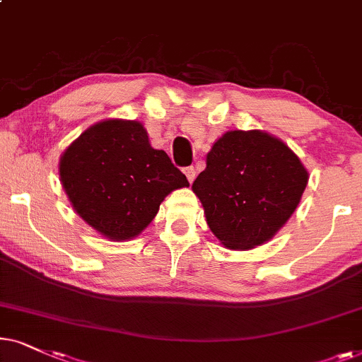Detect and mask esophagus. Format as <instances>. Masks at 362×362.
Masks as SVG:
<instances>
[{"label": "esophagus", "instance_id": "esophagus-1", "mask_svg": "<svg viewBox=\"0 0 362 362\" xmlns=\"http://www.w3.org/2000/svg\"><path fill=\"white\" fill-rule=\"evenodd\" d=\"M184 173H185V175H187V180H189L190 184H192V182L195 180V177H197V172H195V167H194V165H190V167H185V168H184Z\"/></svg>", "mask_w": 362, "mask_h": 362}]
</instances>
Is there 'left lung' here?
Instances as JSON below:
<instances>
[{
    "instance_id": "left-lung-1",
    "label": "left lung",
    "mask_w": 362,
    "mask_h": 362,
    "mask_svg": "<svg viewBox=\"0 0 362 362\" xmlns=\"http://www.w3.org/2000/svg\"><path fill=\"white\" fill-rule=\"evenodd\" d=\"M308 172L288 146L259 131H231L206 156L192 189L225 247L268 242L300 204Z\"/></svg>"
}]
</instances>
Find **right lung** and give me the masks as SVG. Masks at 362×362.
Listing matches in <instances>:
<instances>
[{"instance_id":"right-lung-1","label":"right lung","mask_w":362,"mask_h":362,"mask_svg":"<svg viewBox=\"0 0 362 362\" xmlns=\"http://www.w3.org/2000/svg\"><path fill=\"white\" fill-rule=\"evenodd\" d=\"M59 173L77 214L115 242L141 233L172 190L189 187L170 157L151 147L136 120L89 127L62 153Z\"/></svg>"}]
</instances>
